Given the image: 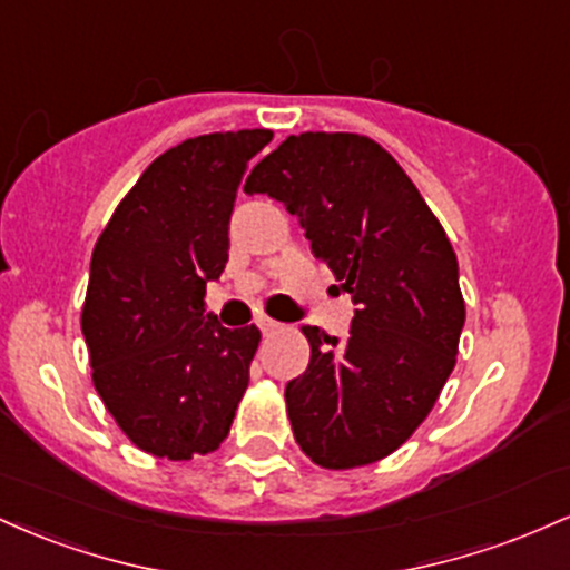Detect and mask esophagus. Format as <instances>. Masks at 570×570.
I'll return each instance as SVG.
<instances>
[{
	"label": "esophagus",
	"mask_w": 570,
	"mask_h": 570,
	"mask_svg": "<svg viewBox=\"0 0 570 570\" xmlns=\"http://www.w3.org/2000/svg\"><path fill=\"white\" fill-rule=\"evenodd\" d=\"M257 326H259V332H263V335H273V332L281 330V324L273 322V318H267V316H259Z\"/></svg>",
	"instance_id": "34e87169"
}]
</instances>
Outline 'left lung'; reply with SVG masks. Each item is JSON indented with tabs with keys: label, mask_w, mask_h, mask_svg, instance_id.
Returning <instances> with one entry per match:
<instances>
[{
	"label": "left lung",
	"mask_w": 570,
	"mask_h": 570,
	"mask_svg": "<svg viewBox=\"0 0 570 570\" xmlns=\"http://www.w3.org/2000/svg\"><path fill=\"white\" fill-rule=\"evenodd\" d=\"M244 189L284 203L356 305L348 337L303 330L311 362L284 391L294 440L324 469L381 461L426 421L455 367L466 305L440 219L358 134L289 136Z\"/></svg>",
	"instance_id": "8db88e82"
}]
</instances>
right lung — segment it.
<instances>
[{
  "label": "right lung",
  "mask_w": 570,
  "mask_h": 570,
  "mask_svg": "<svg viewBox=\"0 0 570 570\" xmlns=\"http://www.w3.org/2000/svg\"><path fill=\"white\" fill-rule=\"evenodd\" d=\"M271 139L254 128L176 144L94 248L82 307L94 385L144 453L189 461L230 431L259 330L222 326L206 313V284L225 271L238 185Z\"/></svg>",
  "instance_id": "1"
}]
</instances>
